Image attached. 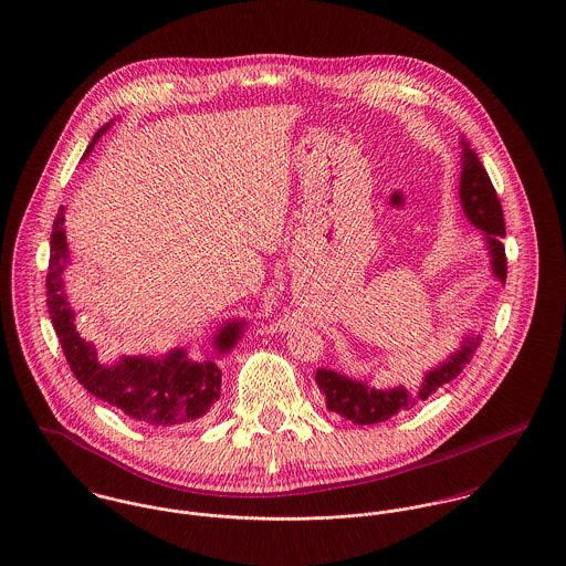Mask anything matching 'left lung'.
I'll list each match as a JSON object with an SVG mask.
<instances>
[{"mask_svg": "<svg viewBox=\"0 0 566 566\" xmlns=\"http://www.w3.org/2000/svg\"><path fill=\"white\" fill-rule=\"evenodd\" d=\"M460 144H462V176H460L462 211L475 229L484 231L492 276L499 279V283H505L507 261H505V248L501 243V238L505 235L503 209L490 182V176L482 161L478 159L475 150H471L464 137ZM480 342H482V335H467L462 346L455 353H451L449 359H444L442 364L424 373L422 384L416 388L395 386V388L377 390L364 381H355L328 368L316 370V384L331 411L353 420L355 424L384 422L399 411L411 409L420 401H427L429 395H433L444 384L453 381L464 370V366L473 359Z\"/></svg>", "mask_w": 566, "mask_h": 566, "instance_id": "8db88e82", "label": "left lung"}]
</instances>
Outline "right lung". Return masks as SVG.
I'll list each match as a JSON object with an SVG mask.
<instances>
[{"label": "right lung", "mask_w": 566, "mask_h": 566, "mask_svg": "<svg viewBox=\"0 0 566 566\" xmlns=\"http://www.w3.org/2000/svg\"><path fill=\"white\" fill-rule=\"evenodd\" d=\"M108 128L111 124L102 126L93 135L82 159L91 155L93 146ZM67 263L70 248L65 235V207H61L50 240V268L45 281L48 310L67 364L86 392L150 427H171L205 416L220 399L222 370L218 359L207 357L202 361H193L187 357L185 348H174L159 359L137 355L122 357L115 364H102L93 344L82 339L76 331V314L70 307L63 285ZM243 328L245 321L222 324L213 337L216 355L229 353L240 342Z\"/></svg>", "instance_id": "1"}]
</instances>
